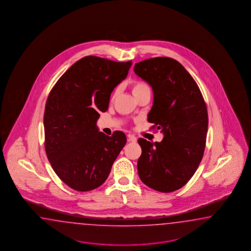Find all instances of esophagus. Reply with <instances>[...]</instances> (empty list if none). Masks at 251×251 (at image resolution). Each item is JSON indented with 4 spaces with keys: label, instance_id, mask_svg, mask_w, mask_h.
<instances>
[{
    "label": "esophagus",
    "instance_id": "obj_1",
    "mask_svg": "<svg viewBox=\"0 0 251 251\" xmlns=\"http://www.w3.org/2000/svg\"><path fill=\"white\" fill-rule=\"evenodd\" d=\"M128 141H129V142H136L137 141V138L132 134H128Z\"/></svg>",
    "mask_w": 251,
    "mask_h": 251
}]
</instances>
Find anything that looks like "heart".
I'll list each match as a JSON object with an SVG mask.
<instances>
[{
	"label": "heart",
	"mask_w": 251,
	"mask_h": 251,
	"mask_svg": "<svg viewBox=\"0 0 251 251\" xmlns=\"http://www.w3.org/2000/svg\"><path fill=\"white\" fill-rule=\"evenodd\" d=\"M131 90H132L133 95L137 97L140 94H142L143 92L151 90V87H150V85L148 84V83H146L145 81L137 80V81H134L133 83L131 84ZM119 92H120V88L119 87L115 88V90L113 91L112 95V100H114L117 97V95H119Z\"/></svg>",
	"instance_id": "heart-1"
}]
</instances>
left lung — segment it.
Listing matches in <instances>:
<instances>
[{"label": "left lung", "mask_w": 251, "mask_h": 251, "mask_svg": "<svg viewBox=\"0 0 251 251\" xmlns=\"http://www.w3.org/2000/svg\"><path fill=\"white\" fill-rule=\"evenodd\" d=\"M134 72L151 84L154 102L148 116L161 129V142L138 139L140 180L162 193L178 190L195 173L203 156L208 131L205 101L194 78L178 61L158 56L135 64Z\"/></svg>", "instance_id": "left-lung-1"}]
</instances>
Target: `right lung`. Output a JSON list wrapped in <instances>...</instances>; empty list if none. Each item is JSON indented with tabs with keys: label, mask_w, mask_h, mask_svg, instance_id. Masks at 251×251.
<instances>
[{
	"label": "right lung",
	"mask_w": 251,
	"mask_h": 251,
	"mask_svg": "<svg viewBox=\"0 0 251 251\" xmlns=\"http://www.w3.org/2000/svg\"><path fill=\"white\" fill-rule=\"evenodd\" d=\"M131 64L84 56L51 89L45 107V151L55 173L72 189L88 192L103 184L126 144L123 131L107 136L96 122Z\"/></svg>",
	"instance_id": "obj_1"
}]
</instances>
